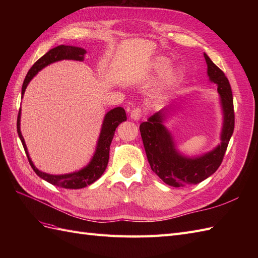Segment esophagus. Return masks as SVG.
<instances>
[{
	"instance_id": "esophagus-1",
	"label": "esophagus",
	"mask_w": 258,
	"mask_h": 258,
	"mask_svg": "<svg viewBox=\"0 0 258 258\" xmlns=\"http://www.w3.org/2000/svg\"><path fill=\"white\" fill-rule=\"evenodd\" d=\"M143 115H144V112H143V110H142L141 107H136V108H134V110H132V112H131V114H130L131 118L135 119V120L141 119L142 117H143Z\"/></svg>"
}]
</instances>
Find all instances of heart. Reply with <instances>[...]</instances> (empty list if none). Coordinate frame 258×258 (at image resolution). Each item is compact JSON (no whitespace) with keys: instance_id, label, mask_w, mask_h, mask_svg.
<instances>
[{"instance_id":"b5f03b06","label":"heart","mask_w":258,"mask_h":258,"mask_svg":"<svg viewBox=\"0 0 258 258\" xmlns=\"http://www.w3.org/2000/svg\"><path fill=\"white\" fill-rule=\"evenodd\" d=\"M169 63H170V61H169L168 58H166V57H157L153 61L152 70H153V71H155V72H161L166 68H168ZM175 76H176V72L174 71V70L173 69L169 70V71L165 75L166 83L169 84L171 82H173V80L175 79Z\"/></svg>"}]
</instances>
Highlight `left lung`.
<instances>
[{"label": "left lung", "instance_id": "left-lung-1", "mask_svg": "<svg viewBox=\"0 0 258 258\" xmlns=\"http://www.w3.org/2000/svg\"><path fill=\"white\" fill-rule=\"evenodd\" d=\"M210 81L217 85L224 112V124L221 135L222 143L214 151L197 158H187L176 150L169 131L161 123L163 114L160 112L151 116L147 121L140 124L142 141L147 160L153 172L166 184L181 187L187 184H198L212 175L221 166L229 140L235 129V111L231 87L227 77L205 53Z\"/></svg>", "mask_w": 258, "mask_h": 258}]
</instances>
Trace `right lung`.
I'll return each instance as SVG.
<instances>
[{"label":"right lung","instance_id":"add662e5","mask_svg":"<svg viewBox=\"0 0 258 258\" xmlns=\"http://www.w3.org/2000/svg\"><path fill=\"white\" fill-rule=\"evenodd\" d=\"M85 53H86V50L83 48L74 47V46H67V45H60V46H57V47L50 49L48 52H46L43 57L38 59L29 70L26 79L22 84L21 95L23 96L28 84L30 83L31 80L33 79L34 75L37 74V72L41 71V70L46 66L52 63V62L63 60V59L83 61ZM20 114H21V108H19L18 118H17V132L21 140L23 148H25L26 151L30 166L32 167L34 172L38 176L45 179V181H47L48 183L54 186L62 187V188H69V189L84 188V187L92 184L93 182H96L97 179L103 174L107 166L108 158H110V146L115 135V130L117 127H118L119 123L127 120L126 112H124L123 108L120 106L115 107L110 112H107L102 123V129H101L96 153L93 155L91 161L88 163V166L74 173L63 174V175H52V174L42 172V171L36 169L35 166L33 165L32 160L30 159L25 140H23V137L20 131Z\"/></svg>","mask_w":258,"mask_h":258}]
</instances>
